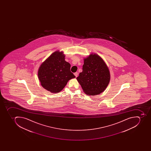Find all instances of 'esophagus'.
Wrapping results in <instances>:
<instances>
[{
  "instance_id": "esophagus-1",
  "label": "esophagus",
  "mask_w": 151,
  "mask_h": 151,
  "mask_svg": "<svg viewBox=\"0 0 151 151\" xmlns=\"http://www.w3.org/2000/svg\"><path fill=\"white\" fill-rule=\"evenodd\" d=\"M74 75H75V76H76V77H77V76H78V73L77 72H76L74 73Z\"/></svg>"
}]
</instances>
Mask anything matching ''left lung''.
Segmentation results:
<instances>
[{
    "mask_svg": "<svg viewBox=\"0 0 151 151\" xmlns=\"http://www.w3.org/2000/svg\"><path fill=\"white\" fill-rule=\"evenodd\" d=\"M83 60V71L76 78L77 81L87 95H99L104 91L110 81L108 67L97 54H90Z\"/></svg>",
    "mask_w": 151,
    "mask_h": 151,
    "instance_id": "obj_1",
    "label": "left lung"
}]
</instances>
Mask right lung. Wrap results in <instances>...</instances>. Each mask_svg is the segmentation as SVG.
<instances>
[{"label": "right lung", "mask_w": 151, "mask_h": 151, "mask_svg": "<svg viewBox=\"0 0 151 151\" xmlns=\"http://www.w3.org/2000/svg\"><path fill=\"white\" fill-rule=\"evenodd\" d=\"M65 60L63 51L57 50L42 63L38 69L41 86L50 93H60L68 81L76 77L70 71V64Z\"/></svg>", "instance_id": "add662e5"}]
</instances>
